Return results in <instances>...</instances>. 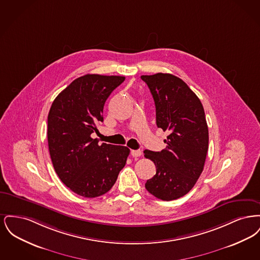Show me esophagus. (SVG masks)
<instances>
[{
	"label": "esophagus",
	"mask_w": 260,
	"mask_h": 260,
	"mask_svg": "<svg viewBox=\"0 0 260 260\" xmlns=\"http://www.w3.org/2000/svg\"><path fill=\"white\" fill-rule=\"evenodd\" d=\"M131 154H132V156L133 157H140L141 156V151L140 150H132V152H131Z\"/></svg>",
	"instance_id": "obj_1"
}]
</instances>
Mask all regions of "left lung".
<instances>
[{"instance_id":"left-lung-1","label":"left lung","mask_w":260,"mask_h":260,"mask_svg":"<svg viewBox=\"0 0 260 260\" xmlns=\"http://www.w3.org/2000/svg\"><path fill=\"white\" fill-rule=\"evenodd\" d=\"M156 106V124L170 135L161 152L144 150L156 166L147 180L150 194L162 201L183 197L196 184L209 149V128L202 102L181 79L172 74L143 75Z\"/></svg>"}]
</instances>
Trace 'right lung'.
Here are the masks:
<instances>
[{
    "label": "right lung",
    "mask_w": 260,
    "mask_h": 260,
    "mask_svg": "<svg viewBox=\"0 0 260 260\" xmlns=\"http://www.w3.org/2000/svg\"><path fill=\"white\" fill-rule=\"evenodd\" d=\"M123 76L87 74L74 80L53 100L48 116L50 159L62 182L74 193L95 198L115 184L129 149L99 145L90 135L103 122V108Z\"/></svg>",
    "instance_id": "add662e5"
}]
</instances>
